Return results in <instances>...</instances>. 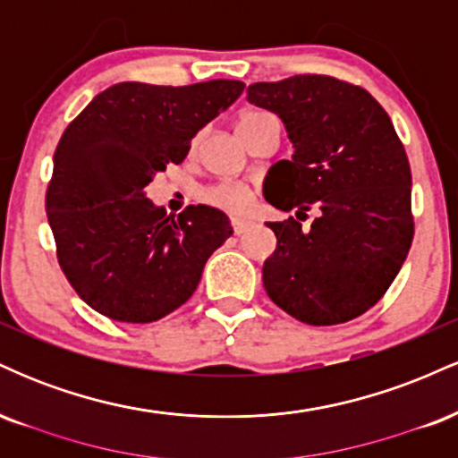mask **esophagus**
Returning a JSON list of instances; mask_svg holds the SVG:
<instances>
[{"label": "esophagus", "mask_w": 458, "mask_h": 458, "mask_svg": "<svg viewBox=\"0 0 458 458\" xmlns=\"http://www.w3.org/2000/svg\"><path fill=\"white\" fill-rule=\"evenodd\" d=\"M254 225V222H250V219H233V230L234 234H243L247 230Z\"/></svg>", "instance_id": "obj_1"}]
</instances>
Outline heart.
<instances>
[{
	"label": "heart",
	"mask_w": 458,
	"mask_h": 458,
	"mask_svg": "<svg viewBox=\"0 0 458 458\" xmlns=\"http://www.w3.org/2000/svg\"><path fill=\"white\" fill-rule=\"evenodd\" d=\"M256 115H262V114L260 112L245 114L243 118H241V123L256 118ZM204 199H207L208 204H213V207L224 208V211L228 213H243L250 208L251 193L250 189L243 185H236V182H222V185L207 189V191H204Z\"/></svg>",
	"instance_id": "heart-1"
}]
</instances>
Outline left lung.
<instances>
[{
  "label": "left lung",
  "mask_w": 458,
  "mask_h": 458,
  "mask_svg": "<svg viewBox=\"0 0 458 458\" xmlns=\"http://www.w3.org/2000/svg\"><path fill=\"white\" fill-rule=\"evenodd\" d=\"M247 101L280 115L291 161L265 178V199L297 217L267 222L277 247L265 260L267 295L308 325L360 317L386 295L413 241L411 170L390 115L364 88L295 75L247 88ZM310 208L318 219L301 222Z\"/></svg>",
  "instance_id": "1"
}]
</instances>
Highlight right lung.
<instances>
[{
	"instance_id": "1",
	"label": "right lung",
	"mask_w": 458,
	"mask_h": 458,
	"mask_svg": "<svg viewBox=\"0 0 458 458\" xmlns=\"http://www.w3.org/2000/svg\"><path fill=\"white\" fill-rule=\"evenodd\" d=\"M213 79L193 86L123 81L68 124L54 155L47 217L57 262L77 295L103 317L152 323L196 291L208 256L233 234L228 215L198 204L178 217L146 198L167 163L243 92Z\"/></svg>"
}]
</instances>
